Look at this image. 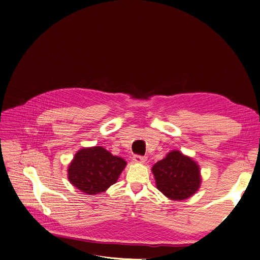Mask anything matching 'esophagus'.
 <instances>
[{
	"instance_id": "esophagus-1",
	"label": "esophagus",
	"mask_w": 260,
	"mask_h": 260,
	"mask_svg": "<svg viewBox=\"0 0 260 260\" xmlns=\"http://www.w3.org/2000/svg\"><path fill=\"white\" fill-rule=\"evenodd\" d=\"M146 156H142V155H139V154H136L133 158V160L137 164H144L146 161Z\"/></svg>"
}]
</instances>
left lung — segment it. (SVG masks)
Wrapping results in <instances>:
<instances>
[{"label":"left lung","instance_id":"1","mask_svg":"<svg viewBox=\"0 0 260 260\" xmlns=\"http://www.w3.org/2000/svg\"><path fill=\"white\" fill-rule=\"evenodd\" d=\"M152 172L158 190L171 200H186L200 188L199 166L179 151H171L153 166Z\"/></svg>","mask_w":260,"mask_h":260}]
</instances>
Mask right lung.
I'll list each match as a JSON object with an SVG mask.
<instances>
[{"mask_svg":"<svg viewBox=\"0 0 260 260\" xmlns=\"http://www.w3.org/2000/svg\"><path fill=\"white\" fill-rule=\"evenodd\" d=\"M126 162L103 147L79 150L68 169L69 181L84 193L98 194L116 183Z\"/></svg>","mask_w":260,"mask_h":260,"instance_id":"obj_1","label":"right lung"}]
</instances>
